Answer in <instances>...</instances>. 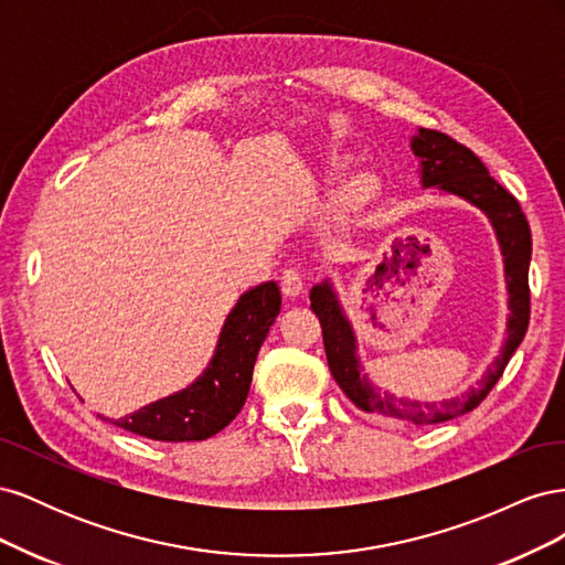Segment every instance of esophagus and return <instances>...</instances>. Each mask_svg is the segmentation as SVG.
I'll return each mask as SVG.
<instances>
[{
  "instance_id": "esophagus-1",
  "label": "esophagus",
  "mask_w": 565,
  "mask_h": 565,
  "mask_svg": "<svg viewBox=\"0 0 565 565\" xmlns=\"http://www.w3.org/2000/svg\"><path fill=\"white\" fill-rule=\"evenodd\" d=\"M280 287H282V295L285 297H297L301 295L303 289V278H301V270L297 266H289L282 270V278H280Z\"/></svg>"
}]
</instances>
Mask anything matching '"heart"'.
<instances>
[{
    "mask_svg": "<svg viewBox=\"0 0 565 565\" xmlns=\"http://www.w3.org/2000/svg\"><path fill=\"white\" fill-rule=\"evenodd\" d=\"M370 193V185H367V181H358V183H353L349 191H347V198L349 200H361L363 195H367Z\"/></svg>",
    "mask_w": 565,
    "mask_h": 565,
    "instance_id": "1",
    "label": "heart"
}]
</instances>
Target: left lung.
Wrapping results in <instances>:
<instances>
[{"label":"left lung","mask_w":565,"mask_h":565,"mask_svg":"<svg viewBox=\"0 0 565 565\" xmlns=\"http://www.w3.org/2000/svg\"><path fill=\"white\" fill-rule=\"evenodd\" d=\"M413 150L417 158H422L424 185H440L443 191L473 202L476 207H481L490 216L492 226L500 237L509 282V334L502 353L494 358L492 367L481 380V386L471 388L465 398L448 401L440 405H422L393 398L388 393L374 388L361 372V365L355 361V339L351 332V324L341 316V309L328 282L313 287L311 309L320 320L324 353H328L332 377L337 380L341 391L351 398V403L365 409V413H374L388 419H401L407 424H438L457 415H465L476 405H481V401L502 377L511 355H514V351L523 341L530 322L527 266L533 241H530V226L519 200L511 195L502 183H498L488 174L486 164L478 160L473 150L457 143L448 134H440L436 129H419V136L413 141Z\"/></svg>","instance_id":"obj_1"}]
</instances>
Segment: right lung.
Masks as SVG:
<instances>
[{"instance_id":"1","label":"right lung","mask_w":565,"mask_h":565,"mask_svg":"<svg viewBox=\"0 0 565 565\" xmlns=\"http://www.w3.org/2000/svg\"><path fill=\"white\" fill-rule=\"evenodd\" d=\"M278 313L280 289L276 282L249 289L231 311L207 372L191 388L136 409L115 424L167 443L204 440L226 429L247 401L256 353Z\"/></svg>"}]
</instances>
